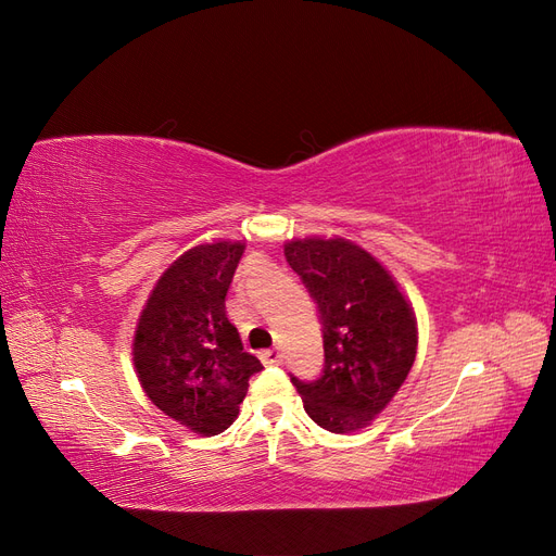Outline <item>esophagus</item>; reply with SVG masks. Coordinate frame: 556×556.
<instances>
[{
    "label": "esophagus",
    "instance_id": "esophagus-1",
    "mask_svg": "<svg viewBox=\"0 0 556 556\" xmlns=\"http://www.w3.org/2000/svg\"><path fill=\"white\" fill-rule=\"evenodd\" d=\"M260 359L266 364V366H278V364H282V355H280V350H262L260 352Z\"/></svg>",
    "mask_w": 556,
    "mask_h": 556
}]
</instances>
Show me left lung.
I'll list each match as a JSON object with an SVG mask.
<instances>
[{
  "label": "left lung",
  "mask_w": 556,
  "mask_h": 556,
  "mask_svg": "<svg viewBox=\"0 0 556 556\" xmlns=\"http://www.w3.org/2000/svg\"><path fill=\"white\" fill-rule=\"evenodd\" d=\"M285 260L304 280L323 319V376H292L315 425L350 433L371 425L408 378L417 323L390 271L348 239H292Z\"/></svg>",
  "instance_id": "8db88e82"
}]
</instances>
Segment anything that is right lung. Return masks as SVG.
<instances>
[{
  "label": "right lung",
  "mask_w": 556,
  "mask_h": 556,
  "mask_svg": "<svg viewBox=\"0 0 556 556\" xmlns=\"http://www.w3.org/2000/svg\"><path fill=\"white\" fill-rule=\"evenodd\" d=\"M245 245L215 241L190 248L150 292L134 333L137 376L155 406L201 435L239 417L252 374L262 371L229 323L225 296Z\"/></svg>",
  "instance_id": "obj_1"
}]
</instances>
